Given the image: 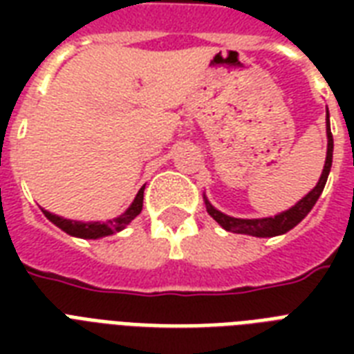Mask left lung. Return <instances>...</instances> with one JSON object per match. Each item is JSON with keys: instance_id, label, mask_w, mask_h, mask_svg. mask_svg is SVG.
Returning <instances> with one entry per match:
<instances>
[{"instance_id": "1", "label": "left lung", "mask_w": 354, "mask_h": 354, "mask_svg": "<svg viewBox=\"0 0 354 354\" xmlns=\"http://www.w3.org/2000/svg\"><path fill=\"white\" fill-rule=\"evenodd\" d=\"M327 139H329V141H327V158H325V167L324 172H322V178H319V182L316 183V187H314L305 198L299 200V202L288 211L281 213V215L268 216V218H233V216H227L224 215V213H221L218 209H215V207L205 200L207 213H209L224 230L233 233H244V235L253 236H274L281 235V233L290 232L292 227L297 226V224L310 213L314 204L318 202L319 194L324 191L325 183H327V178H329L330 165H333V147H335V143H333V133H330L329 127V112H327Z\"/></svg>"}]
</instances>
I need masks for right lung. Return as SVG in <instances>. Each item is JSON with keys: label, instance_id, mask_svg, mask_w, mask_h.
Here are the masks:
<instances>
[{"label": "right lung", "instance_id": "1", "mask_svg": "<svg viewBox=\"0 0 354 354\" xmlns=\"http://www.w3.org/2000/svg\"><path fill=\"white\" fill-rule=\"evenodd\" d=\"M143 189H139V193L136 194L132 205L128 207L121 216L118 218H112L108 222H77V221H68V218H62V216L53 215L49 211L44 209V215L53 222L57 224L60 230H64L66 233L73 236H80V239H99V236H106L112 235L115 232H121L122 227L130 224V222L136 218V216L141 213L143 209Z\"/></svg>", "mask_w": 354, "mask_h": 354}]
</instances>
